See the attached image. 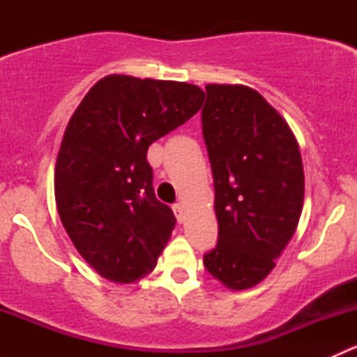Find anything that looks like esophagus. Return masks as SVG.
Returning a JSON list of instances; mask_svg holds the SVG:
<instances>
[{
	"label": "esophagus",
	"instance_id": "esophagus-1",
	"mask_svg": "<svg viewBox=\"0 0 357 357\" xmlns=\"http://www.w3.org/2000/svg\"><path fill=\"white\" fill-rule=\"evenodd\" d=\"M172 211H174L176 219H178L179 222H183V219H185V207H183L181 204H176L174 207H172Z\"/></svg>",
	"mask_w": 357,
	"mask_h": 357
}]
</instances>
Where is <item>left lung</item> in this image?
<instances>
[{
  "instance_id": "1",
  "label": "left lung",
  "mask_w": 357,
  "mask_h": 357,
  "mask_svg": "<svg viewBox=\"0 0 357 357\" xmlns=\"http://www.w3.org/2000/svg\"><path fill=\"white\" fill-rule=\"evenodd\" d=\"M202 132L214 176L215 248L205 269L229 290H247L275 268L297 229L304 167L285 119L255 89L207 84Z\"/></svg>"
}]
</instances>
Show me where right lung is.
Returning <instances> with one entry per match:
<instances>
[{
	"label": "right lung",
	"mask_w": 357,
	"mask_h": 357,
	"mask_svg": "<svg viewBox=\"0 0 357 357\" xmlns=\"http://www.w3.org/2000/svg\"><path fill=\"white\" fill-rule=\"evenodd\" d=\"M188 82L110 74L72 114L55 165L59 215L84 261L114 283L145 278L176 218L155 199L146 152L200 110Z\"/></svg>",
	"instance_id": "right-lung-1"
}]
</instances>
